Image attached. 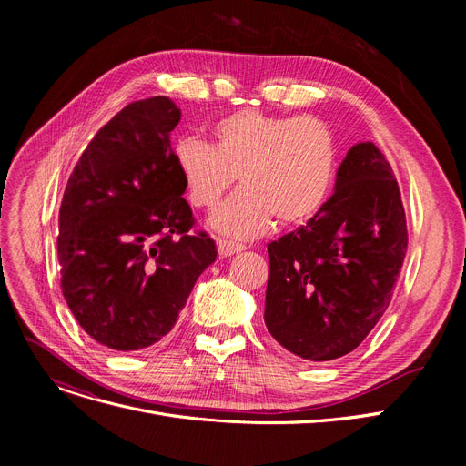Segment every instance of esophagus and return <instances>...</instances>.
I'll use <instances>...</instances> for the list:
<instances>
[{
  "mask_svg": "<svg viewBox=\"0 0 466 466\" xmlns=\"http://www.w3.org/2000/svg\"><path fill=\"white\" fill-rule=\"evenodd\" d=\"M217 248H218V255L220 257H232V255L241 253L243 249H246V246H241V243L228 241V239H220Z\"/></svg>",
  "mask_w": 466,
  "mask_h": 466,
  "instance_id": "esophagus-1",
  "label": "esophagus"
}]
</instances>
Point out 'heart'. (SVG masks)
<instances>
[{
  "mask_svg": "<svg viewBox=\"0 0 466 466\" xmlns=\"http://www.w3.org/2000/svg\"><path fill=\"white\" fill-rule=\"evenodd\" d=\"M211 141L179 137L174 158L194 208L220 209L213 227L236 238H257L272 227L300 225L327 202L336 179L338 143L325 120L239 109L211 127Z\"/></svg>",
  "mask_w": 466,
  "mask_h": 466,
  "instance_id": "obj_1",
  "label": "heart"
}]
</instances>
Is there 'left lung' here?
I'll return each instance as SVG.
<instances>
[{
    "label": "left lung",
    "mask_w": 466,
    "mask_h": 466,
    "mask_svg": "<svg viewBox=\"0 0 466 466\" xmlns=\"http://www.w3.org/2000/svg\"><path fill=\"white\" fill-rule=\"evenodd\" d=\"M406 249V213L393 169L372 141L357 143L321 209L268 243L266 329L308 360L351 353L390 304Z\"/></svg>",
    "instance_id": "8db88e82"
}]
</instances>
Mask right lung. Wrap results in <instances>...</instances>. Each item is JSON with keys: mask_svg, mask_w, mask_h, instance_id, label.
<instances>
[{"mask_svg": "<svg viewBox=\"0 0 466 466\" xmlns=\"http://www.w3.org/2000/svg\"><path fill=\"white\" fill-rule=\"evenodd\" d=\"M181 109L166 96L128 104L86 145L64 190L62 295L83 330L116 351L153 346L174 329L215 262V241L190 232L169 132Z\"/></svg>", "mask_w": 466, "mask_h": 466, "instance_id": "add662e5", "label": "right lung"}]
</instances>
